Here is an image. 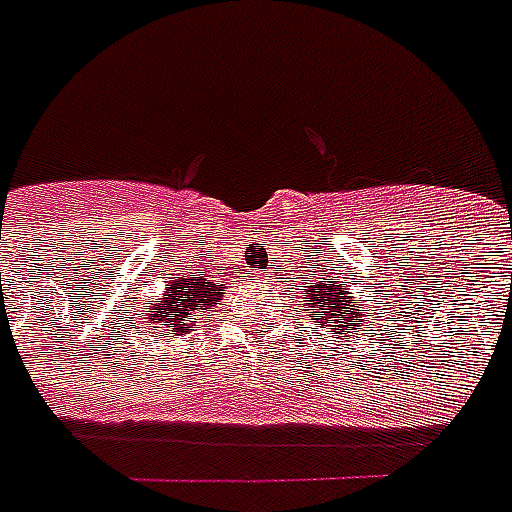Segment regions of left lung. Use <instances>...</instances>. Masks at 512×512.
I'll return each instance as SVG.
<instances>
[{
	"mask_svg": "<svg viewBox=\"0 0 512 512\" xmlns=\"http://www.w3.org/2000/svg\"><path fill=\"white\" fill-rule=\"evenodd\" d=\"M345 287L348 284L335 276L329 281H316V287L305 292V308L311 319L321 327L340 329V337L353 335L361 327L358 321H364V313L358 311V305L350 303V292H345Z\"/></svg>",
	"mask_w": 512,
	"mask_h": 512,
	"instance_id": "left-lung-1",
	"label": "left lung"
}]
</instances>
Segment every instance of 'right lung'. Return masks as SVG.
I'll use <instances>...</instances> for the list:
<instances>
[{"mask_svg": "<svg viewBox=\"0 0 512 512\" xmlns=\"http://www.w3.org/2000/svg\"><path fill=\"white\" fill-rule=\"evenodd\" d=\"M223 284H212L204 276H177L167 281V292L159 300L146 303V327L156 335H183L193 324L196 313H207L223 297Z\"/></svg>", "mask_w": 512, "mask_h": 512, "instance_id": "obj_1", "label": "right lung"}]
</instances>
